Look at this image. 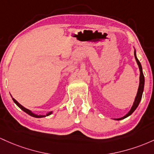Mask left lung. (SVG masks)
I'll list each match as a JSON object with an SVG mask.
<instances>
[{
    "label": "left lung",
    "mask_w": 154,
    "mask_h": 154,
    "mask_svg": "<svg viewBox=\"0 0 154 154\" xmlns=\"http://www.w3.org/2000/svg\"><path fill=\"white\" fill-rule=\"evenodd\" d=\"M134 58H135L136 62H137L138 67H139L140 69V84H139V87H138V90L137 92V95L135 97V99H134V103H133V105L131 108V109L128 112L127 114H126L124 116L122 117V118L119 119H116V120H122V119H124L127 117H128L129 116H130L134 110H136V108H137L138 105H139L140 102L141 98H142V95H143V89H144V84H145V78H144V75H143V69H142V66H141V64L140 63V61L138 60V59L137 58V56H136V51L134 49Z\"/></svg>",
    "instance_id": "obj_1"
}]
</instances>
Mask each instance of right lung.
Masks as SVG:
<instances>
[{
	"label": "right lung",
	"instance_id": "add662e5",
	"mask_svg": "<svg viewBox=\"0 0 154 154\" xmlns=\"http://www.w3.org/2000/svg\"><path fill=\"white\" fill-rule=\"evenodd\" d=\"M12 100H13V101L14 102L15 104H16L17 106H18L19 108H20V109L23 110L24 112H25V113H27V114H28V115H30V116H32V117H35V118H43V117H46V116H47L51 115V113H52V111H51V112H49V113H46V115H38V114H35V113H32V112L31 111V110L27 109V108H25V107L22 106V105L21 104H20V103H19L18 102H17L15 99L12 98Z\"/></svg>",
	"mask_w": 154,
	"mask_h": 154
}]
</instances>
